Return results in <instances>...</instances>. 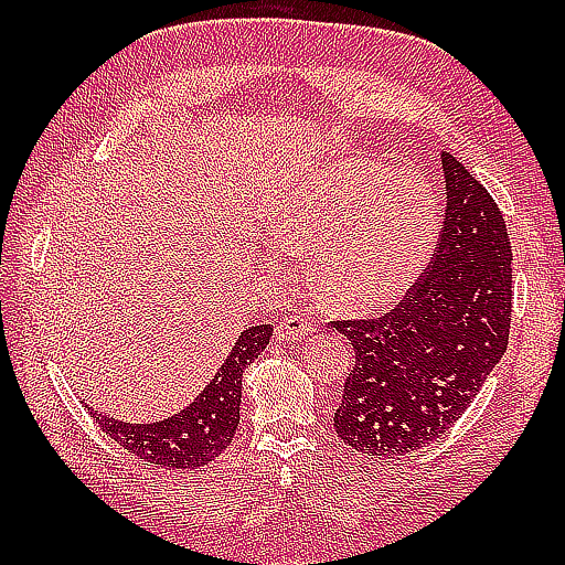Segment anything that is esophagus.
Here are the masks:
<instances>
[{
	"label": "esophagus",
	"mask_w": 565,
	"mask_h": 565,
	"mask_svg": "<svg viewBox=\"0 0 565 565\" xmlns=\"http://www.w3.org/2000/svg\"><path fill=\"white\" fill-rule=\"evenodd\" d=\"M313 332H316L313 322H308L301 316H294V318L281 320L279 326H276L274 338L279 340V342H284V344H289V342H296V340H303V338H308V334H313Z\"/></svg>",
	"instance_id": "obj_1"
}]
</instances>
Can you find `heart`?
I'll list each match as a JSON object with an SVG mask.
<instances>
[{
	"mask_svg": "<svg viewBox=\"0 0 565 565\" xmlns=\"http://www.w3.org/2000/svg\"><path fill=\"white\" fill-rule=\"evenodd\" d=\"M276 245L308 255L310 289L328 308L374 316L413 289L439 237V203L423 177L364 158L318 167L274 203Z\"/></svg>",
	"mask_w": 565,
	"mask_h": 565,
	"instance_id": "heart-1",
	"label": "heart"
}]
</instances>
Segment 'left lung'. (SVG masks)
Returning a JSON list of instances; mask_svg holds the SVG:
<instances>
[{
	"instance_id": "1",
	"label": "left lung",
	"mask_w": 565,
	"mask_h": 565,
	"mask_svg": "<svg viewBox=\"0 0 565 565\" xmlns=\"http://www.w3.org/2000/svg\"><path fill=\"white\" fill-rule=\"evenodd\" d=\"M447 213L427 276L391 316L334 322L356 364L334 429L366 456H405L439 439L508 350L512 249L486 186L441 152Z\"/></svg>"
}]
</instances>
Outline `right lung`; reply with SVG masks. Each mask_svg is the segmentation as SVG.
<instances>
[{"mask_svg":"<svg viewBox=\"0 0 565 565\" xmlns=\"http://www.w3.org/2000/svg\"><path fill=\"white\" fill-rule=\"evenodd\" d=\"M271 326L239 332L231 354L194 401L182 411L152 423H126L92 411L99 427L118 447L162 468H199L218 459L231 447L239 425L243 371L267 350Z\"/></svg>","mask_w":565,"mask_h":565,"instance_id":"1","label":"right lung"}]
</instances>
